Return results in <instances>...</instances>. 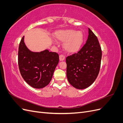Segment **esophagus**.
Returning a JSON list of instances; mask_svg holds the SVG:
<instances>
[{
    "label": "esophagus",
    "instance_id": "34e87169",
    "mask_svg": "<svg viewBox=\"0 0 123 123\" xmlns=\"http://www.w3.org/2000/svg\"><path fill=\"white\" fill-rule=\"evenodd\" d=\"M59 57V60H60V61H63L65 59V57L62 55H60Z\"/></svg>",
    "mask_w": 123,
    "mask_h": 123
}]
</instances>
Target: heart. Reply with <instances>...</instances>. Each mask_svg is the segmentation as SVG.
I'll return each mask as SVG.
<instances>
[{
    "label": "heart",
    "instance_id": "1",
    "mask_svg": "<svg viewBox=\"0 0 123 123\" xmlns=\"http://www.w3.org/2000/svg\"><path fill=\"white\" fill-rule=\"evenodd\" d=\"M54 37L58 42H64L63 47L65 50L71 54L78 52L84 42L83 32L72 29L56 31L54 33Z\"/></svg>",
    "mask_w": 123,
    "mask_h": 123
}]
</instances>
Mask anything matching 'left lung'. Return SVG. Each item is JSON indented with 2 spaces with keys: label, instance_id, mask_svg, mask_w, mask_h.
<instances>
[{
  "label": "left lung",
  "instance_id": "obj_1",
  "mask_svg": "<svg viewBox=\"0 0 123 123\" xmlns=\"http://www.w3.org/2000/svg\"><path fill=\"white\" fill-rule=\"evenodd\" d=\"M87 42L77 53L66 58L67 77L69 83L78 89L91 86L99 73L102 50L97 37L88 28Z\"/></svg>",
  "mask_w": 123,
  "mask_h": 123
}]
</instances>
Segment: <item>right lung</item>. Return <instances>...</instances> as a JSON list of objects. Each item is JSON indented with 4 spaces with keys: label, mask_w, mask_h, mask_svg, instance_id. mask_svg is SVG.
Wrapping results in <instances>:
<instances>
[{
    "label": "right lung",
    "mask_w": 123,
    "mask_h": 123,
    "mask_svg": "<svg viewBox=\"0 0 123 123\" xmlns=\"http://www.w3.org/2000/svg\"><path fill=\"white\" fill-rule=\"evenodd\" d=\"M58 62L56 52L47 49L38 52L30 50L23 37L18 49V66L22 77L30 86L41 89L49 84Z\"/></svg>",
    "instance_id": "right-lung-1"
}]
</instances>
